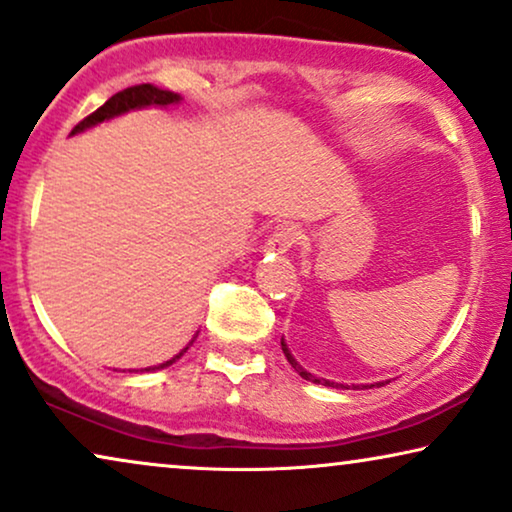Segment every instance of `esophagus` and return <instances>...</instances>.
Returning <instances> with one entry per match:
<instances>
[{
    "label": "esophagus",
    "mask_w": 512,
    "mask_h": 512,
    "mask_svg": "<svg viewBox=\"0 0 512 512\" xmlns=\"http://www.w3.org/2000/svg\"><path fill=\"white\" fill-rule=\"evenodd\" d=\"M299 238H302V231H299L297 224H281V227H276L274 234L267 238V250L288 252L292 245L299 243Z\"/></svg>",
    "instance_id": "obj_1"
}]
</instances>
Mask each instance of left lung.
I'll list each match as a JSON object with an SVG mask.
<instances>
[{"label":"left lung","mask_w":512,"mask_h":512,"mask_svg":"<svg viewBox=\"0 0 512 512\" xmlns=\"http://www.w3.org/2000/svg\"><path fill=\"white\" fill-rule=\"evenodd\" d=\"M281 346H283V353H285V358H288V363L295 367L297 370V374L299 377H304V379H309V381H313V384H323V386H335V384H330V381H325V379H318V377H313V374H309L306 370H302V367L297 365V360L290 356V351H288V346H285V342H281ZM339 386V384H337Z\"/></svg>","instance_id":"8db88e82"}]
</instances>
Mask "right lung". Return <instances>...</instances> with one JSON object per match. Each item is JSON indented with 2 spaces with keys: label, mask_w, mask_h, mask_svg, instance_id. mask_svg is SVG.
<instances>
[{
  "label": "right lung",
  "mask_w": 512,
  "mask_h": 512,
  "mask_svg": "<svg viewBox=\"0 0 512 512\" xmlns=\"http://www.w3.org/2000/svg\"><path fill=\"white\" fill-rule=\"evenodd\" d=\"M173 102H180V95L170 93V91H161V88H156L152 84L128 86V88H124V91L114 93L112 98L105 102V105L95 109L93 114H88L86 119H81L79 124L72 128V135L79 133V131H84V128H88V126L100 124V121L117 117V114H124V112H128V109H138V107H147V105L166 107V105H173ZM185 351H182V353H185ZM182 353H180V356H182ZM180 356H175L173 360H168V363H163L161 367L173 365Z\"/></svg>",
  "instance_id": "1"
}]
</instances>
